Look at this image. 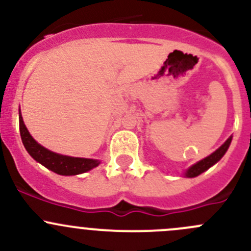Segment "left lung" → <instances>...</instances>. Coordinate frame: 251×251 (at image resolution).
Wrapping results in <instances>:
<instances>
[{
	"mask_svg": "<svg viewBox=\"0 0 251 251\" xmlns=\"http://www.w3.org/2000/svg\"><path fill=\"white\" fill-rule=\"evenodd\" d=\"M231 142H232V136L228 138V140L225 142V143L222 144L219 149H216L214 153H211L209 156L204 158L203 160L198 161V163H196L194 165H192L189 169H187V170L184 171V177H189V178H192V177H197V176H199L201 174H203L204 171H206L207 169L211 168L212 165H215V164H216L217 161H220V159H221L222 156L226 154L227 149L229 148V144H231Z\"/></svg>",
	"mask_w": 251,
	"mask_h": 251,
	"instance_id": "obj_1",
	"label": "left lung"
}]
</instances>
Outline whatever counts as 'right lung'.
<instances>
[{
  "instance_id": "add662e5",
  "label": "right lung",
  "mask_w": 251,
  "mask_h": 251,
  "mask_svg": "<svg viewBox=\"0 0 251 251\" xmlns=\"http://www.w3.org/2000/svg\"><path fill=\"white\" fill-rule=\"evenodd\" d=\"M19 130L20 137H22L23 144L27 153L32 156L34 160L44 165L48 170L63 176H74L80 175L87 171L92 170L93 168L100 164V160L97 159H87V158H75V156L63 155V154L54 153L52 151H48L44 146L37 143L32 138L30 132L27 131L24 121H23L22 113L19 109Z\"/></svg>"
}]
</instances>
